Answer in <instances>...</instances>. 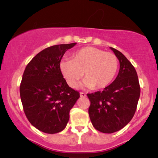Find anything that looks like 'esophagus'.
Here are the masks:
<instances>
[{
  "instance_id": "esophagus-1",
  "label": "esophagus",
  "mask_w": 158,
  "mask_h": 158,
  "mask_svg": "<svg viewBox=\"0 0 158 158\" xmlns=\"http://www.w3.org/2000/svg\"><path fill=\"white\" fill-rule=\"evenodd\" d=\"M80 97H86V94L85 93H83V92H80Z\"/></svg>"
}]
</instances>
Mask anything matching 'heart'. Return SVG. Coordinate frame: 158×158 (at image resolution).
Returning <instances> with one entry per match:
<instances>
[{"label": "heart", "instance_id": "obj_1", "mask_svg": "<svg viewBox=\"0 0 158 158\" xmlns=\"http://www.w3.org/2000/svg\"><path fill=\"white\" fill-rule=\"evenodd\" d=\"M119 61L114 53L93 47L76 51L71 60L60 63V70L67 83L76 88L84 75L85 88L102 89L108 86L117 75Z\"/></svg>", "mask_w": 158, "mask_h": 158}]
</instances>
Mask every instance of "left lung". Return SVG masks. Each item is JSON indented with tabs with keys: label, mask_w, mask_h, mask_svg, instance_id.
Listing matches in <instances>:
<instances>
[{
	"label": "left lung",
	"mask_w": 158,
	"mask_h": 158,
	"mask_svg": "<svg viewBox=\"0 0 158 158\" xmlns=\"http://www.w3.org/2000/svg\"><path fill=\"white\" fill-rule=\"evenodd\" d=\"M110 49L119 61L118 75L103 90L87 94L92 124L98 131L106 134L119 131L131 120L140 94L135 68L122 52Z\"/></svg>",
	"instance_id": "left-lung-1"
}]
</instances>
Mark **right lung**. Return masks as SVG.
Wrapping results in <instances>:
<instances>
[{
    "label": "right lung",
    "instance_id": "1",
    "mask_svg": "<svg viewBox=\"0 0 158 158\" xmlns=\"http://www.w3.org/2000/svg\"><path fill=\"white\" fill-rule=\"evenodd\" d=\"M77 43L49 47L36 55L25 68L20 96L27 119L39 131L59 133L64 129L70 110L79 93L67 84L60 70L65 52Z\"/></svg>",
    "mask_w": 158,
    "mask_h": 158
}]
</instances>
